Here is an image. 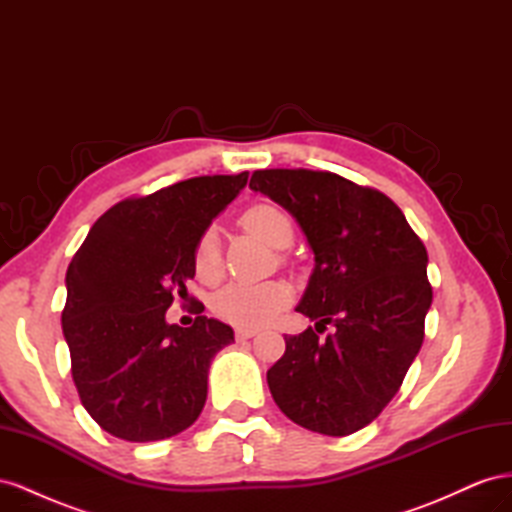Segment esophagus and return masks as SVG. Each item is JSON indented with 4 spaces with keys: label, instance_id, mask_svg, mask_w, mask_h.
<instances>
[{
    "label": "esophagus",
    "instance_id": "34e87169",
    "mask_svg": "<svg viewBox=\"0 0 512 512\" xmlns=\"http://www.w3.org/2000/svg\"><path fill=\"white\" fill-rule=\"evenodd\" d=\"M235 335H237V339H250V337L258 335V329H243V327H239V329H235Z\"/></svg>",
    "mask_w": 512,
    "mask_h": 512
}]
</instances>
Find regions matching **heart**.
Returning <instances> with one entry per match:
<instances>
[{
  "instance_id": "1",
  "label": "heart",
  "mask_w": 512,
  "mask_h": 512,
  "mask_svg": "<svg viewBox=\"0 0 512 512\" xmlns=\"http://www.w3.org/2000/svg\"><path fill=\"white\" fill-rule=\"evenodd\" d=\"M250 235L271 247H288L294 239L290 215L271 203H258L245 209L239 218ZM192 267L203 284L213 286L222 280L224 265L218 235L209 228L198 237ZM290 290L280 282L267 284H230L213 297V314L237 327H262L288 303Z\"/></svg>"
}]
</instances>
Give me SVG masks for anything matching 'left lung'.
I'll return each mask as SVG.
<instances>
[{
	"label": "left lung",
	"mask_w": 512,
	"mask_h": 512,
	"mask_svg": "<svg viewBox=\"0 0 512 512\" xmlns=\"http://www.w3.org/2000/svg\"><path fill=\"white\" fill-rule=\"evenodd\" d=\"M254 192L286 207L316 256L297 312L333 323L286 335L267 371L275 404L297 425L350 436L395 397L423 346L433 292L427 250L393 200L329 170H254Z\"/></svg>",
	"instance_id": "1"
}]
</instances>
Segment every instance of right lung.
I'll return each instance as SVG.
<instances>
[{"mask_svg":"<svg viewBox=\"0 0 512 512\" xmlns=\"http://www.w3.org/2000/svg\"><path fill=\"white\" fill-rule=\"evenodd\" d=\"M245 183L247 173L205 175L123 198L76 250L61 329L81 404L111 436L164 440L203 410L211 359L235 342L232 329L200 316L203 303L192 327L164 316L177 294L188 299L198 237Z\"/></svg>","mask_w":512,"mask_h":512,"instance_id":"1","label":"right lung"}]
</instances>
